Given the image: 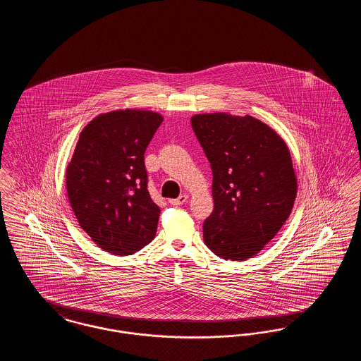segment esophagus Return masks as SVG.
<instances>
[{
    "mask_svg": "<svg viewBox=\"0 0 361 361\" xmlns=\"http://www.w3.org/2000/svg\"><path fill=\"white\" fill-rule=\"evenodd\" d=\"M187 200H188V195H181V196L177 197V199H172V200H171V204H172V206H181V204H184Z\"/></svg>",
    "mask_w": 361,
    "mask_h": 361,
    "instance_id": "1",
    "label": "esophagus"
}]
</instances>
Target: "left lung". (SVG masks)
Returning <instances> with one entry per match:
<instances>
[{
	"label": "left lung",
	"instance_id": "left-lung-1",
	"mask_svg": "<svg viewBox=\"0 0 361 361\" xmlns=\"http://www.w3.org/2000/svg\"><path fill=\"white\" fill-rule=\"evenodd\" d=\"M190 124L214 177L204 242L224 259L253 257L291 214L298 184L290 150L269 126L250 115L202 114Z\"/></svg>",
	"mask_w": 361,
	"mask_h": 361
}]
</instances>
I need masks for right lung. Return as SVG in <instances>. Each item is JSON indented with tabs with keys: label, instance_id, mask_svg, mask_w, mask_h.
Listing matches in <instances>:
<instances>
[{
	"label": "right lung",
	"instance_id": "right-lung-1",
	"mask_svg": "<svg viewBox=\"0 0 361 361\" xmlns=\"http://www.w3.org/2000/svg\"><path fill=\"white\" fill-rule=\"evenodd\" d=\"M162 121L153 111L119 109L80 134L66 169L70 206L108 253L134 255L154 240L161 209L147 190L145 152Z\"/></svg>",
	"mask_w": 361,
	"mask_h": 361
}]
</instances>
